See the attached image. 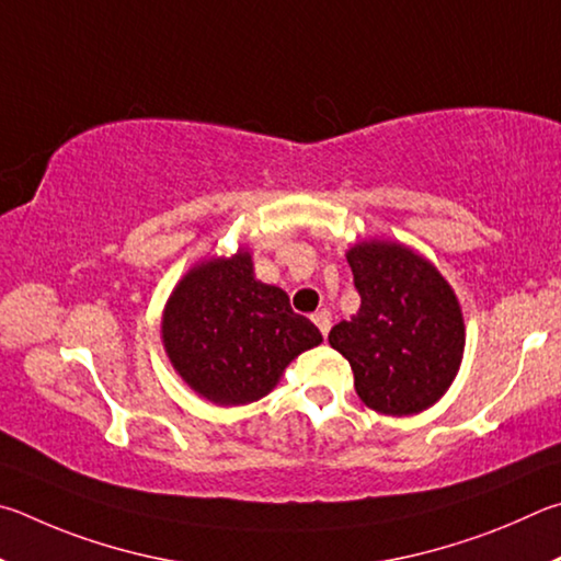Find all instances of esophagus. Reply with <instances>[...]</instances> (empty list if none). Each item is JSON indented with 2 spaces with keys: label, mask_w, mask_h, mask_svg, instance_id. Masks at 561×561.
Returning <instances> with one entry per match:
<instances>
[{
  "label": "esophagus",
  "mask_w": 561,
  "mask_h": 561,
  "mask_svg": "<svg viewBox=\"0 0 561 561\" xmlns=\"http://www.w3.org/2000/svg\"><path fill=\"white\" fill-rule=\"evenodd\" d=\"M312 322H316L318 330L322 332V337H328V332H330V312L328 310H318L316 316H312Z\"/></svg>",
  "instance_id": "obj_1"
}]
</instances>
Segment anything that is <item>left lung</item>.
Returning <instances> with one entry per match:
<instances>
[{"label":"left lung","mask_w":561,"mask_h":561,"mask_svg":"<svg viewBox=\"0 0 561 561\" xmlns=\"http://www.w3.org/2000/svg\"><path fill=\"white\" fill-rule=\"evenodd\" d=\"M359 310L330 330L355 371L357 397L387 416H409L446 394L460 367V306L434 265L401 243L365 241L347 251Z\"/></svg>","instance_id":"left-lung-1"}]
</instances>
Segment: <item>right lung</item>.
<instances>
[{"label":"right lung","mask_w":561,"mask_h":561,"mask_svg":"<svg viewBox=\"0 0 561 561\" xmlns=\"http://www.w3.org/2000/svg\"><path fill=\"white\" fill-rule=\"evenodd\" d=\"M162 340L186 385L214 404L239 407L268 394L322 335L293 312L286 293L253 278L251 255L239 251L184 275L167 302Z\"/></svg>","instance_id":"1"}]
</instances>
